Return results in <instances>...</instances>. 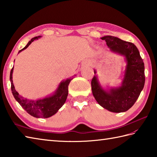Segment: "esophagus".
Wrapping results in <instances>:
<instances>
[{
	"label": "esophagus",
	"instance_id": "esophagus-1",
	"mask_svg": "<svg viewBox=\"0 0 157 157\" xmlns=\"http://www.w3.org/2000/svg\"><path fill=\"white\" fill-rule=\"evenodd\" d=\"M86 64L89 65H90V63H88H88H86Z\"/></svg>",
	"mask_w": 157,
	"mask_h": 157
}]
</instances>
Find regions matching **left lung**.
Masks as SVG:
<instances>
[{"label":"left lung","instance_id":"1","mask_svg":"<svg viewBox=\"0 0 157 157\" xmlns=\"http://www.w3.org/2000/svg\"><path fill=\"white\" fill-rule=\"evenodd\" d=\"M101 39L105 40L111 51L125 56L127 66L122 85L117 88L111 89L109 92L102 90L96 77H93L91 82L92 94L103 108L114 113L125 112L134 105L144 88V62L137 47L133 43L111 36H106Z\"/></svg>","mask_w":157,"mask_h":157}]
</instances>
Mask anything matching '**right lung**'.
<instances>
[{
	"label": "right lung",
	"instance_id": "right-lung-1",
	"mask_svg": "<svg viewBox=\"0 0 157 157\" xmlns=\"http://www.w3.org/2000/svg\"><path fill=\"white\" fill-rule=\"evenodd\" d=\"M40 37V36H39L33 38L30 41H29L28 44L24 48L20 50L19 52L28 47V46L33 41ZM13 71V67L11 69V73H10V81H11V88L13 95L16 101L22 106L23 109L25 110L29 115L36 118H48L55 115L58 111V110L61 109V106L64 105L68 95V86L69 82L73 79V77L72 78H70L67 79L65 81H63L59 84L57 91L56 92L54 95L48 98L34 101L24 98L20 96L19 93L15 90L12 79Z\"/></svg>",
	"mask_w": 157,
	"mask_h": 157
}]
</instances>
